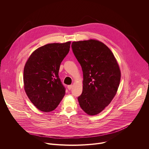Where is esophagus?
<instances>
[{"label":"esophagus","instance_id":"34e87169","mask_svg":"<svg viewBox=\"0 0 149 149\" xmlns=\"http://www.w3.org/2000/svg\"><path fill=\"white\" fill-rule=\"evenodd\" d=\"M67 87H68V89L69 90H71L72 89V85H70V86H68Z\"/></svg>","mask_w":149,"mask_h":149}]
</instances>
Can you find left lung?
Returning a JSON list of instances; mask_svg holds the SVG:
<instances>
[{
    "label": "left lung",
    "mask_w": 149,
    "mask_h": 149,
    "mask_svg": "<svg viewBox=\"0 0 149 149\" xmlns=\"http://www.w3.org/2000/svg\"><path fill=\"white\" fill-rule=\"evenodd\" d=\"M71 47L83 72L79 104L88 115L98 114L117 93L121 78L118 64L111 51L99 40L73 42Z\"/></svg>",
    "instance_id": "1"
}]
</instances>
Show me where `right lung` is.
Masks as SVG:
<instances>
[{"instance_id": "1", "label": "right lung", "mask_w": 149, "mask_h": 149, "mask_svg": "<svg viewBox=\"0 0 149 149\" xmlns=\"http://www.w3.org/2000/svg\"><path fill=\"white\" fill-rule=\"evenodd\" d=\"M71 42L47 44L31 55L24 70V89L39 110H54L65 94L58 72L61 63L68 54Z\"/></svg>"}]
</instances>
